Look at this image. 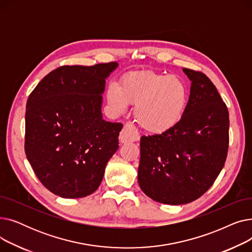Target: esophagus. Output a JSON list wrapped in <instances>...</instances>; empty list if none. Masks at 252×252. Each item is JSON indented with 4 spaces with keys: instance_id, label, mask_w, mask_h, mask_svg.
<instances>
[{
    "instance_id": "1",
    "label": "esophagus",
    "mask_w": 252,
    "mask_h": 252,
    "mask_svg": "<svg viewBox=\"0 0 252 252\" xmlns=\"http://www.w3.org/2000/svg\"><path fill=\"white\" fill-rule=\"evenodd\" d=\"M140 138L138 130L131 124H126L123 130L119 135V142L121 143H127V142H134L138 141Z\"/></svg>"
}]
</instances>
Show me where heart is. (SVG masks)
<instances>
[{"mask_svg":"<svg viewBox=\"0 0 252 252\" xmlns=\"http://www.w3.org/2000/svg\"><path fill=\"white\" fill-rule=\"evenodd\" d=\"M110 108L117 113L136 104L135 118L151 133L160 134L174 127L184 115L188 89L183 79L154 71H140L123 76L106 90Z\"/></svg>","mask_w":252,"mask_h":252,"instance_id":"b5f03b06","label":"heart"}]
</instances>
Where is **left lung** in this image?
Returning a JSON list of instances; mask_svg holds the SVG:
<instances>
[{"mask_svg":"<svg viewBox=\"0 0 252 252\" xmlns=\"http://www.w3.org/2000/svg\"><path fill=\"white\" fill-rule=\"evenodd\" d=\"M183 70L192 83L181 121L140 142V188L154 201L170 205L192 202L213 186L229 149L226 103L203 72Z\"/></svg>","mask_w":252,"mask_h":252,"instance_id":"1","label":"left lung"}]
</instances>
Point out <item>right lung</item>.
Instances as JSON below:
<instances>
[{
	"label": "right lung",
	"mask_w": 252,
	"mask_h": 252,
	"mask_svg": "<svg viewBox=\"0 0 252 252\" xmlns=\"http://www.w3.org/2000/svg\"><path fill=\"white\" fill-rule=\"evenodd\" d=\"M116 62L64 65L37 84L26 103L24 149L35 176L63 198L95 192L118 149L123 124L105 122V79Z\"/></svg>",
	"instance_id": "add662e5"
}]
</instances>
